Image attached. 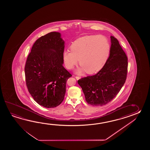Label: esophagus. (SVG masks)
<instances>
[{
	"instance_id": "esophagus-1",
	"label": "esophagus",
	"mask_w": 150,
	"mask_h": 150,
	"mask_svg": "<svg viewBox=\"0 0 150 150\" xmlns=\"http://www.w3.org/2000/svg\"><path fill=\"white\" fill-rule=\"evenodd\" d=\"M75 78H76V80H79V79H80V78H80V76H76V77H75Z\"/></svg>"
}]
</instances>
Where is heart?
<instances>
[{
    "instance_id": "1",
    "label": "heart",
    "mask_w": 150,
    "mask_h": 150,
    "mask_svg": "<svg viewBox=\"0 0 150 150\" xmlns=\"http://www.w3.org/2000/svg\"><path fill=\"white\" fill-rule=\"evenodd\" d=\"M71 50H65L63 59L65 67L73 69L78 63L81 67L76 73L81 74L86 71L96 74L101 70L108 59L110 47L108 40L101 35H90L76 39L72 43Z\"/></svg>"
}]
</instances>
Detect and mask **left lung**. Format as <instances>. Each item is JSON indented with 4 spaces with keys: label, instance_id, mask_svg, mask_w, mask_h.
<instances>
[{
    "label": "left lung",
    "instance_id": "obj_1",
    "mask_svg": "<svg viewBox=\"0 0 150 150\" xmlns=\"http://www.w3.org/2000/svg\"><path fill=\"white\" fill-rule=\"evenodd\" d=\"M110 41V54L104 67L95 75L78 81L86 102L91 105L101 106L110 102L120 91L126 80L127 55L115 37L111 36Z\"/></svg>",
    "mask_w": 150,
    "mask_h": 150
}]
</instances>
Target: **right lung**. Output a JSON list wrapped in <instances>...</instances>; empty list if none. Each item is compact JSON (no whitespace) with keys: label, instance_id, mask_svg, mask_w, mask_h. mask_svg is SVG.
I'll list each match as a JSON object with an SVG mask.
<instances>
[{"label":"right lung","instance_id":"right-lung-1","mask_svg":"<svg viewBox=\"0 0 150 150\" xmlns=\"http://www.w3.org/2000/svg\"><path fill=\"white\" fill-rule=\"evenodd\" d=\"M64 47L61 33L51 32L36 41L27 59V88L35 101L45 108H54L63 102L67 81L72 76L63 65Z\"/></svg>","mask_w":150,"mask_h":150}]
</instances>
